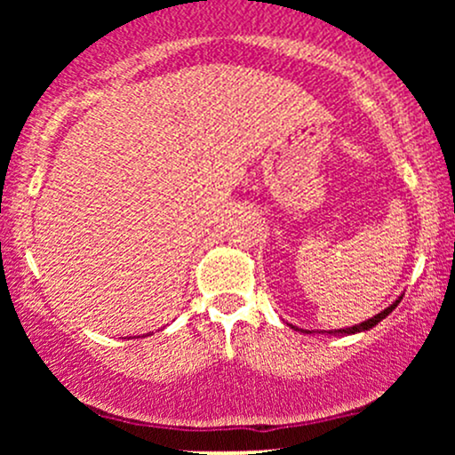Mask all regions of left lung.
<instances>
[{
	"label": "left lung",
	"mask_w": 455,
	"mask_h": 455,
	"mask_svg": "<svg viewBox=\"0 0 455 455\" xmlns=\"http://www.w3.org/2000/svg\"><path fill=\"white\" fill-rule=\"evenodd\" d=\"M400 299L402 297H398V299L394 301V304H391L389 307H385L383 312H379V315H374L372 318H368V321H363V323H359V325H353V327H344V329H329V336H351V333H362V331H370V329L372 327H377L380 321H383L385 316H389L391 312H394V307L400 304ZM295 329V331H301V333H315V331H307V329H299V327H295V325H291ZM318 333H323V331H318Z\"/></svg>",
	"instance_id": "8db88e82"
}]
</instances>
